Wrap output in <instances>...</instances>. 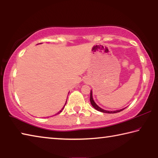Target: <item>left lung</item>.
Segmentation results:
<instances>
[{
  "label": "left lung",
  "mask_w": 158,
  "mask_h": 158,
  "mask_svg": "<svg viewBox=\"0 0 158 158\" xmlns=\"http://www.w3.org/2000/svg\"><path fill=\"white\" fill-rule=\"evenodd\" d=\"M90 103H91L92 106L94 107L96 110H98L99 111H101V112H103V113H107V114H116V113H118V112H120L121 111L123 110H124V109H120V110H116V111H106V110H104V109H101L100 107H99V106L96 105L95 102H94V100H93V95H92V91H90Z\"/></svg>",
  "instance_id": "8db88e82"
}]
</instances>
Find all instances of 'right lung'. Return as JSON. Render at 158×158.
<instances>
[{
    "mask_svg": "<svg viewBox=\"0 0 158 158\" xmlns=\"http://www.w3.org/2000/svg\"><path fill=\"white\" fill-rule=\"evenodd\" d=\"M66 102H67V101H66ZM66 102H65V105H66ZM65 106H63V109H61V110H60V111L59 112H58V114H60V112H61V111H62V110H63V109H64V107H65Z\"/></svg>",
    "mask_w": 158,
    "mask_h": 158,
    "instance_id": "right-lung-1",
    "label": "right lung"
}]
</instances>
